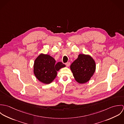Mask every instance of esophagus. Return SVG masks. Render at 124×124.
Wrapping results in <instances>:
<instances>
[{
  "label": "esophagus",
  "instance_id": "obj_1",
  "mask_svg": "<svg viewBox=\"0 0 124 124\" xmlns=\"http://www.w3.org/2000/svg\"><path fill=\"white\" fill-rule=\"evenodd\" d=\"M65 65L67 66V67H69L70 65V62H67L65 63Z\"/></svg>",
  "mask_w": 124,
  "mask_h": 124
}]
</instances>
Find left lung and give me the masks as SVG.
<instances>
[{
	"label": "left lung",
	"mask_w": 124,
	"mask_h": 124,
	"mask_svg": "<svg viewBox=\"0 0 124 124\" xmlns=\"http://www.w3.org/2000/svg\"><path fill=\"white\" fill-rule=\"evenodd\" d=\"M95 63L88 55L80 54L71 65V71L75 80L84 84L90 80L95 71Z\"/></svg>",
	"instance_id": "left-lung-1"
}]
</instances>
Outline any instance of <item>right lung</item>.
I'll return each mask as SVG.
<instances>
[{
	"instance_id": "right-lung-1",
	"label": "right lung",
	"mask_w": 124,
	"mask_h": 124,
	"mask_svg": "<svg viewBox=\"0 0 124 124\" xmlns=\"http://www.w3.org/2000/svg\"><path fill=\"white\" fill-rule=\"evenodd\" d=\"M65 66L62 62L56 63L51 56L41 54L35 61L34 73L39 81L48 84L52 82L56 77L57 71Z\"/></svg>"
}]
</instances>
